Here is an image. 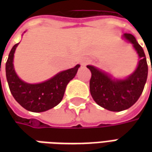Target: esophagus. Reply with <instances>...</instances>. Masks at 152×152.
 <instances>
[{
    "label": "esophagus",
    "instance_id": "1",
    "mask_svg": "<svg viewBox=\"0 0 152 152\" xmlns=\"http://www.w3.org/2000/svg\"><path fill=\"white\" fill-rule=\"evenodd\" d=\"M89 63H90V59L88 58H85L81 59L80 64H81V66H86V65H87Z\"/></svg>",
    "mask_w": 152,
    "mask_h": 152
}]
</instances>
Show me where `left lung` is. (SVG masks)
<instances>
[{"instance_id": "obj_1", "label": "left lung", "mask_w": 152, "mask_h": 152, "mask_svg": "<svg viewBox=\"0 0 152 152\" xmlns=\"http://www.w3.org/2000/svg\"><path fill=\"white\" fill-rule=\"evenodd\" d=\"M122 37L133 45L140 59L132 74L124 79H118L96 66H87L92 74L89 90L93 99L98 105L111 112L124 111L137 102L143 91L148 74L143 49L132 34L124 33Z\"/></svg>"}]
</instances>
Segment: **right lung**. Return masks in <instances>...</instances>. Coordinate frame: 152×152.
<instances>
[{
    "mask_svg": "<svg viewBox=\"0 0 152 152\" xmlns=\"http://www.w3.org/2000/svg\"><path fill=\"white\" fill-rule=\"evenodd\" d=\"M18 44L13 46L5 64L6 79L12 95L29 112H43L53 108L62 101L66 86L75 77L80 64L60 72L45 81L29 84L20 79L15 72L13 63Z\"/></svg>",
    "mask_w": 152,
    "mask_h": 152,
    "instance_id": "right-lung-1",
    "label": "right lung"
}]
</instances>
